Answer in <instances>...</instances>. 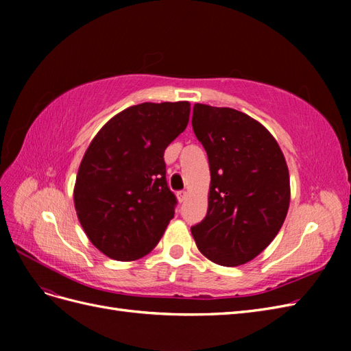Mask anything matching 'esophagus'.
<instances>
[{"label": "esophagus", "mask_w": 351, "mask_h": 351, "mask_svg": "<svg viewBox=\"0 0 351 351\" xmlns=\"http://www.w3.org/2000/svg\"><path fill=\"white\" fill-rule=\"evenodd\" d=\"M187 196H189V193L184 192V190H182V192H178L177 193V199H178L180 204H183V202L187 199Z\"/></svg>", "instance_id": "obj_1"}]
</instances>
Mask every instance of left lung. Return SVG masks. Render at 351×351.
<instances>
[{
  "label": "left lung",
  "mask_w": 351,
  "mask_h": 351,
  "mask_svg": "<svg viewBox=\"0 0 351 351\" xmlns=\"http://www.w3.org/2000/svg\"><path fill=\"white\" fill-rule=\"evenodd\" d=\"M193 132L208 154V214L192 227L200 253L222 267L258 256L278 234L290 176L274 136L247 114L195 104Z\"/></svg>",
  "instance_id": "8db88e82"
}]
</instances>
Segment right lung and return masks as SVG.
I'll return each mask as SVG.
<instances>
[{"label":"right lung","mask_w":351,"mask_h":351,"mask_svg":"<svg viewBox=\"0 0 351 351\" xmlns=\"http://www.w3.org/2000/svg\"><path fill=\"white\" fill-rule=\"evenodd\" d=\"M189 115L187 101L133 105L114 115L84 152L74 208L88 239L108 258H143L174 218L164 152Z\"/></svg>","instance_id":"right-lung-1"}]
</instances>
